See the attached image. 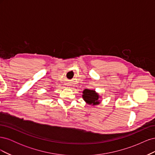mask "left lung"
<instances>
[{
	"mask_svg": "<svg viewBox=\"0 0 155 155\" xmlns=\"http://www.w3.org/2000/svg\"><path fill=\"white\" fill-rule=\"evenodd\" d=\"M83 99L86 102V104L91 105H97L100 104V100L99 98L100 96L95 91L90 90V89L85 88L83 91L82 95Z\"/></svg>",
	"mask_w": 155,
	"mask_h": 155,
	"instance_id": "obj_1",
	"label": "left lung"
}]
</instances>
